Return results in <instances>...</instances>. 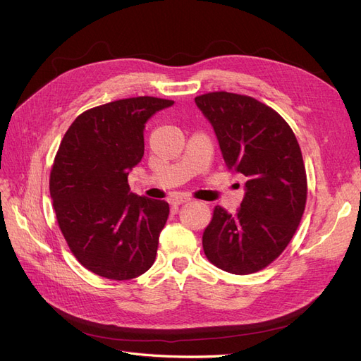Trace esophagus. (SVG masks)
Listing matches in <instances>:
<instances>
[{
    "mask_svg": "<svg viewBox=\"0 0 361 361\" xmlns=\"http://www.w3.org/2000/svg\"><path fill=\"white\" fill-rule=\"evenodd\" d=\"M190 200H191V199H190V197H185V195H178V197L171 199V204H173V206H179V204L187 203V202H190Z\"/></svg>",
    "mask_w": 361,
    "mask_h": 361,
    "instance_id": "34e87169",
    "label": "esophagus"
}]
</instances>
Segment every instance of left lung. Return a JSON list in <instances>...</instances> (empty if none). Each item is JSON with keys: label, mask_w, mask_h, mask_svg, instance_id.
Returning a JSON list of instances; mask_svg holds the SVG:
<instances>
[{"label": "left lung", "mask_w": 361, "mask_h": 361, "mask_svg": "<svg viewBox=\"0 0 361 361\" xmlns=\"http://www.w3.org/2000/svg\"><path fill=\"white\" fill-rule=\"evenodd\" d=\"M194 101L214 128L227 169L247 179L236 214L215 206L204 255L231 274H253L283 253L301 221L307 178L300 145L285 118L255 97L214 92Z\"/></svg>", "instance_id": "left-lung-1"}]
</instances>
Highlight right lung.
Listing matches in <instances>:
<instances>
[{
  "label": "right lung",
  "instance_id": "right-lung-1",
  "mask_svg": "<svg viewBox=\"0 0 361 361\" xmlns=\"http://www.w3.org/2000/svg\"><path fill=\"white\" fill-rule=\"evenodd\" d=\"M174 102L129 97L87 110L64 134L49 178L60 231L80 264L110 280L154 265L166 200L130 192L128 174L145 155V128Z\"/></svg>",
  "mask_w": 361,
  "mask_h": 361
}]
</instances>
